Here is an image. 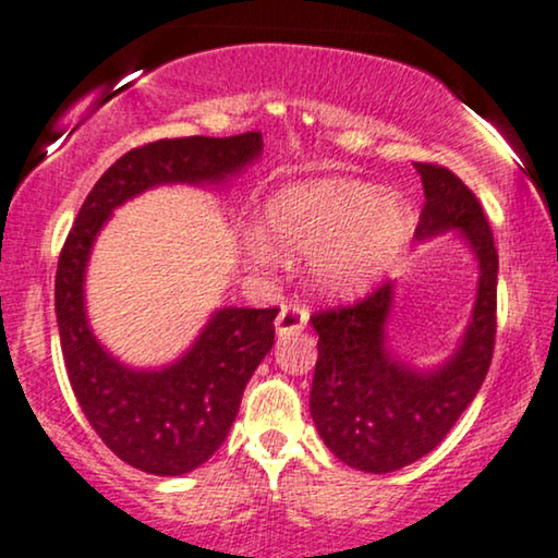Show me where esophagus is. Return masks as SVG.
<instances>
[{"label": "esophagus", "instance_id": "34e87169", "mask_svg": "<svg viewBox=\"0 0 558 558\" xmlns=\"http://www.w3.org/2000/svg\"><path fill=\"white\" fill-rule=\"evenodd\" d=\"M307 310L302 307H294V305H284L279 310L277 315V323H274V328H277V336L279 338H287V336H296V332H302L307 328Z\"/></svg>", "mask_w": 558, "mask_h": 558}]
</instances>
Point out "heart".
Instances as JSON below:
<instances>
[{
    "label": "heart",
    "mask_w": 558,
    "mask_h": 558,
    "mask_svg": "<svg viewBox=\"0 0 558 558\" xmlns=\"http://www.w3.org/2000/svg\"><path fill=\"white\" fill-rule=\"evenodd\" d=\"M415 233L408 202L356 179H305L266 199L258 233L245 238L258 262L310 256L317 292L351 300L400 262Z\"/></svg>",
    "instance_id": "1"
}]
</instances>
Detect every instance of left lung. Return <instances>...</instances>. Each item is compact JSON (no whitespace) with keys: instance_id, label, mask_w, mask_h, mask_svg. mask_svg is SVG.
<instances>
[{"instance_id":"8db88e82","label":"left lung","mask_w":558,"mask_h":558,"mask_svg":"<svg viewBox=\"0 0 558 558\" xmlns=\"http://www.w3.org/2000/svg\"><path fill=\"white\" fill-rule=\"evenodd\" d=\"M425 207L421 243L456 233L476 262L472 315L456 349L433 366L404 361L389 345L397 284L389 281L349 310L313 317L317 364L310 415L343 464L389 474L430 453L480 392L495 349L497 251L472 190L444 166L415 163Z\"/></svg>"}]
</instances>
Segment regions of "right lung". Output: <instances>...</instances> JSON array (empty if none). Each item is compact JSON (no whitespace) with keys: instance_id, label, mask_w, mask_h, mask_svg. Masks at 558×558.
<instances>
[{"instance_id":"obj_1","label":"right lung","mask_w":558,"mask_h":558,"mask_svg":"<svg viewBox=\"0 0 558 558\" xmlns=\"http://www.w3.org/2000/svg\"><path fill=\"white\" fill-rule=\"evenodd\" d=\"M262 150V133L166 137L133 148L94 184L58 258L56 320L71 389L105 446L146 474L182 476L222 446L245 385L271 351L279 310L220 307L182 356L163 366H130L89 325L92 248L125 202L171 184L226 190Z\"/></svg>"}]
</instances>
